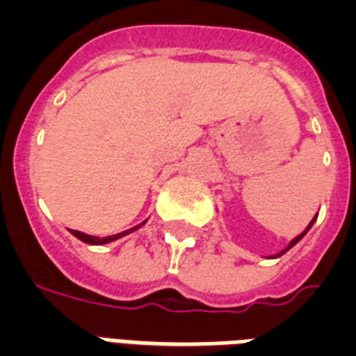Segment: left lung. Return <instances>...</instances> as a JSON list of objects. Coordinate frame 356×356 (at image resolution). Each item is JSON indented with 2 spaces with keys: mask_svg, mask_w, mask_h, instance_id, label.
Wrapping results in <instances>:
<instances>
[{
  "mask_svg": "<svg viewBox=\"0 0 356 356\" xmlns=\"http://www.w3.org/2000/svg\"><path fill=\"white\" fill-rule=\"evenodd\" d=\"M315 219H317V216H315V218L312 219V221H309V225L306 227V231H304V232H300V234H298V236H296V238H293V240H291V242H289V245H287V248H285V250H283V251H280V253H277V255H272V257H280V255H283V253H285V251H289L291 248H293V245L296 244V242H300V240H302V236H304V234H306V232H308L309 229H312V225H314V221H315Z\"/></svg>",
  "mask_w": 356,
  "mask_h": 356,
  "instance_id": "1",
  "label": "left lung"
}]
</instances>
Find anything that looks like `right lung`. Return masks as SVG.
Wrapping results in <instances>:
<instances>
[{"label":"right lung","mask_w":356,"mask_h":356,"mask_svg":"<svg viewBox=\"0 0 356 356\" xmlns=\"http://www.w3.org/2000/svg\"><path fill=\"white\" fill-rule=\"evenodd\" d=\"M146 221H143L140 225H135V227H131V229H127V231H122V232H118V234H112V236H92V234H86V232H80V231H71V234L73 236H76L79 240H82V242H86V244H93V245H101V244H108V242H114V240L118 238H122V236H127L129 232L133 231H137V229H140V227L144 225Z\"/></svg>","instance_id":"add662e5"}]
</instances>
